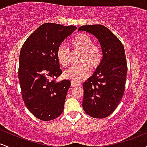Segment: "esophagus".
I'll use <instances>...</instances> for the list:
<instances>
[{
    "instance_id": "34e87169",
    "label": "esophagus",
    "mask_w": 147,
    "mask_h": 147,
    "mask_svg": "<svg viewBox=\"0 0 147 147\" xmlns=\"http://www.w3.org/2000/svg\"><path fill=\"white\" fill-rule=\"evenodd\" d=\"M71 86L72 87H75V86H80V84L76 83V82H71Z\"/></svg>"
}]
</instances>
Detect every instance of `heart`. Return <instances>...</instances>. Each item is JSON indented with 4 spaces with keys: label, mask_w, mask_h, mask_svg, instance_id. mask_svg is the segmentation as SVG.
<instances>
[{
    "label": "heart",
    "mask_w": 147,
    "mask_h": 147,
    "mask_svg": "<svg viewBox=\"0 0 147 147\" xmlns=\"http://www.w3.org/2000/svg\"><path fill=\"white\" fill-rule=\"evenodd\" d=\"M72 50L82 52L79 66H72L63 72V77L73 82H80L90 75V68L96 69L102 60V53L98 47L93 45L90 36L86 34H77L70 41ZM59 63L66 68L70 63V54L68 48L60 45L57 52Z\"/></svg>",
    "instance_id": "b5f03b06"
}]
</instances>
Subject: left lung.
<instances>
[{"mask_svg": "<svg viewBox=\"0 0 147 147\" xmlns=\"http://www.w3.org/2000/svg\"><path fill=\"white\" fill-rule=\"evenodd\" d=\"M78 31L93 35L101 45L103 55L100 65L83 84L84 111L94 118L106 117L115 110L125 88L127 64L124 46L104 25H83Z\"/></svg>", "mask_w": 147, "mask_h": 147, "instance_id": "obj_1", "label": "left lung"}]
</instances>
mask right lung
<instances>
[{
  "label": "right lung",
  "mask_w": 147,
  "mask_h": 147,
  "mask_svg": "<svg viewBox=\"0 0 147 147\" xmlns=\"http://www.w3.org/2000/svg\"><path fill=\"white\" fill-rule=\"evenodd\" d=\"M75 30L74 25L44 23L30 34L21 48L18 79L22 97L30 112L41 120L55 119L63 111L70 81L53 79L62 74L57 52Z\"/></svg>",
  "instance_id": "right-lung-1"
}]
</instances>
